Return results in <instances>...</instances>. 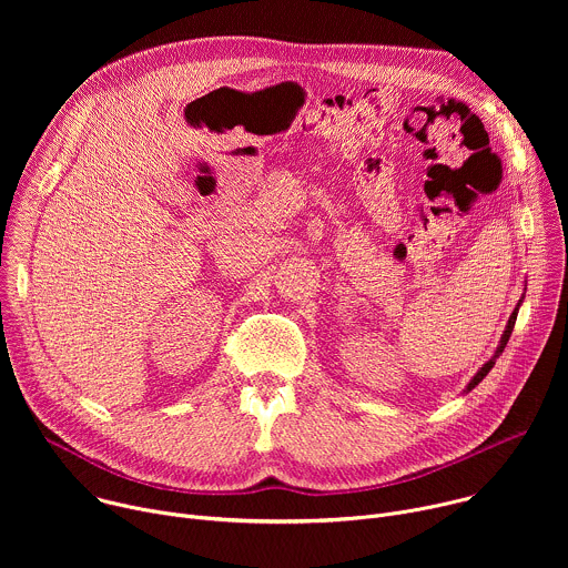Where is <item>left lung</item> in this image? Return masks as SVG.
I'll list each match as a JSON object with an SVG mask.
<instances>
[{"instance_id":"1","label":"left lung","mask_w":568,"mask_h":568,"mask_svg":"<svg viewBox=\"0 0 568 568\" xmlns=\"http://www.w3.org/2000/svg\"><path fill=\"white\" fill-rule=\"evenodd\" d=\"M524 298V296H521ZM519 305H521V301L517 303V307H515V312L510 314V318H508V326H506V331H504V337H501V344H499V348H497V353L490 357V362H485L483 366H480V371L469 379V384H467V390H471L485 375H488L490 371H493V366H495V362H497V357L504 353V348H506V344H508V339H510V335H513V328H515V321H517V312H519Z\"/></svg>"}]
</instances>
